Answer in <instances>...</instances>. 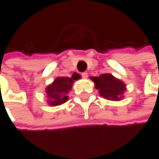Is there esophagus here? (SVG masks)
<instances>
[{
	"label": "esophagus",
	"mask_w": 159,
	"mask_h": 159,
	"mask_svg": "<svg viewBox=\"0 0 159 159\" xmlns=\"http://www.w3.org/2000/svg\"><path fill=\"white\" fill-rule=\"evenodd\" d=\"M81 75H82V77H83V78H87V77L89 76L88 72H83V73H82Z\"/></svg>",
	"instance_id": "34e87169"
}]
</instances>
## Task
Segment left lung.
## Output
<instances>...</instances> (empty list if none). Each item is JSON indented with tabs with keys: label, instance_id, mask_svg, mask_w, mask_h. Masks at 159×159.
Returning a JSON list of instances; mask_svg holds the SVG:
<instances>
[{
	"label": "left lung",
	"instance_id": "8db88e82",
	"mask_svg": "<svg viewBox=\"0 0 159 159\" xmlns=\"http://www.w3.org/2000/svg\"><path fill=\"white\" fill-rule=\"evenodd\" d=\"M91 80L94 82L95 89H98L100 96L103 98L112 101H119L123 98L126 85L111 74L104 73L98 77H91Z\"/></svg>",
	"mask_w": 159,
	"mask_h": 159
}]
</instances>
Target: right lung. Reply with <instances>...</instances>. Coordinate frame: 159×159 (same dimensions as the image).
<instances>
[{
    "label": "right lung",
    "mask_w": 159,
    "mask_h": 159,
    "mask_svg": "<svg viewBox=\"0 0 159 159\" xmlns=\"http://www.w3.org/2000/svg\"><path fill=\"white\" fill-rule=\"evenodd\" d=\"M80 78V75L74 73L70 77H57L46 89V93L48 98V105L59 106L68 101V93L72 88L74 80Z\"/></svg>",
    "instance_id": "1"
}]
</instances>
